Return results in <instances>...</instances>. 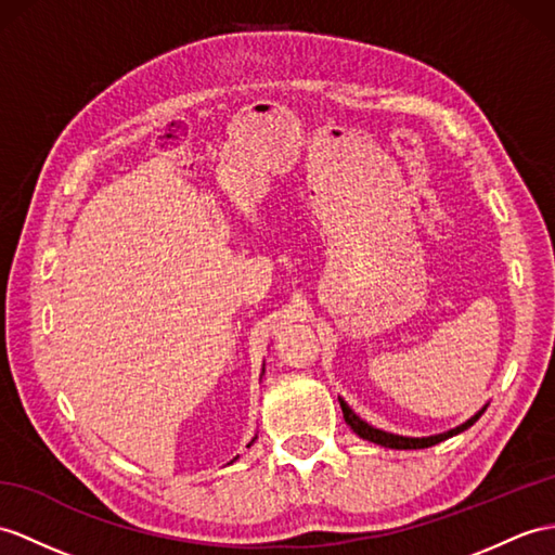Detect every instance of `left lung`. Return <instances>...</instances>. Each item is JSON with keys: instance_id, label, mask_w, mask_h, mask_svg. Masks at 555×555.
<instances>
[{"instance_id": "left-lung-1", "label": "left lung", "mask_w": 555, "mask_h": 555, "mask_svg": "<svg viewBox=\"0 0 555 555\" xmlns=\"http://www.w3.org/2000/svg\"><path fill=\"white\" fill-rule=\"evenodd\" d=\"M339 402H341V412H344L346 424H348L350 428H353L356 434H358L362 440L376 442V444H382V448H390V450H424V448H434V444H438V442L448 440V438H452V436H456V434H462V430L470 428V426L476 424L478 418L482 416V412L488 410V408H482V410H480L476 416H470L466 424H462V426H456V428L448 430V434L430 436V438H402V436L386 434V430H379V428L370 426L367 422H362V418H360V416H358L353 410H350L344 400H339Z\"/></svg>"}]
</instances>
